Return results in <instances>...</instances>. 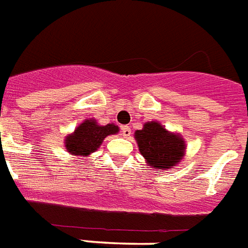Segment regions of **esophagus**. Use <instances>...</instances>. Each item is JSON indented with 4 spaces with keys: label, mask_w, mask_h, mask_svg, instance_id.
<instances>
[{
    "label": "esophagus",
    "mask_w": 248,
    "mask_h": 248,
    "mask_svg": "<svg viewBox=\"0 0 248 248\" xmlns=\"http://www.w3.org/2000/svg\"><path fill=\"white\" fill-rule=\"evenodd\" d=\"M121 132H122V136H124V138H130V136H131V128H130V126H124L122 130H121Z\"/></svg>",
    "instance_id": "obj_1"
}]
</instances>
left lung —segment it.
I'll return each instance as SVG.
<instances>
[{"instance_id":"8db88e82","label":"left lung","mask_w":248,"mask_h":248,"mask_svg":"<svg viewBox=\"0 0 248 248\" xmlns=\"http://www.w3.org/2000/svg\"><path fill=\"white\" fill-rule=\"evenodd\" d=\"M135 139L140 153L151 167L171 169L184 157L185 141L183 138L167 131L155 121L147 122L143 130H136Z\"/></svg>"}]
</instances>
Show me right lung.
I'll use <instances>...</instances> for the list:
<instances>
[{
  "label": "right lung",
  "mask_w": 248,
  "mask_h": 248,
  "mask_svg": "<svg viewBox=\"0 0 248 248\" xmlns=\"http://www.w3.org/2000/svg\"><path fill=\"white\" fill-rule=\"evenodd\" d=\"M118 131L120 128L114 124L100 126L93 118L86 120L76 128L73 134H69L65 138V149L73 155L89 157V155L97 151V148L100 147L107 136L117 134Z\"/></svg>",
  "instance_id": "right-lung-1"
}]
</instances>
